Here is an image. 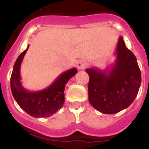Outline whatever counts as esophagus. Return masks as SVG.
I'll list each match as a JSON object with an SVG mask.
<instances>
[{
	"label": "esophagus",
	"instance_id": "34e87169",
	"mask_svg": "<svg viewBox=\"0 0 149 149\" xmlns=\"http://www.w3.org/2000/svg\"><path fill=\"white\" fill-rule=\"evenodd\" d=\"M87 65V63L86 61L84 60H79L77 63V66L79 69H84V68H86V66Z\"/></svg>",
	"mask_w": 149,
	"mask_h": 149
}]
</instances>
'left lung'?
<instances>
[{
    "label": "left lung",
    "mask_w": 149,
    "mask_h": 149,
    "mask_svg": "<svg viewBox=\"0 0 149 149\" xmlns=\"http://www.w3.org/2000/svg\"><path fill=\"white\" fill-rule=\"evenodd\" d=\"M114 54L115 63L106 70L86 69L89 76V103L105 114L116 113L128 107L141 85V72L136 56L126 48L122 36L119 38Z\"/></svg>",
    "instance_id": "8db88e82"
}]
</instances>
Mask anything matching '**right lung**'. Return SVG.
Here are the masks:
<instances>
[{
  "label": "right lung",
  "instance_id": "right-lung-1",
  "mask_svg": "<svg viewBox=\"0 0 149 149\" xmlns=\"http://www.w3.org/2000/svg\"><path fill=\"white\" fill-rule=\"evenodd\" d=\"M23 51L15 63L10 78L12 94L21 108L35 118L49 117L63 106L65 101V84L77 72L72 68L63 72L48 87L39 91L32 92L22 86L20 75L21 65L24 56L28 50Z\"/></svg>",
  "mask_w": 149,
  "mask_h": 149
}]
</instances>
